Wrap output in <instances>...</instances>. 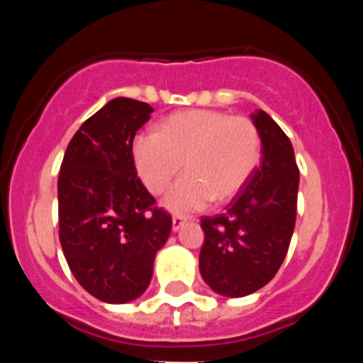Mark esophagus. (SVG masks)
I'll return each instance as SVG.
<instances>
[{
  "label": "esophagus",
  "instance_id": "esophagus-1",
  "mask_svg": "<svg viewBox=\"0 0 363 363\" xmlns=\"http://www.w3.org/2000/svg\"><path fill=\"white\" fill-rule=\"evenodd\" d=\"M186 223V218L184 216H181V215H174V218H172V230H179V228L182 227V225Z\"/></svg>",
  "mask_w": 363,
  "mask_h": 363
}]
</instances>
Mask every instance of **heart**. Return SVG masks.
Here are the masks:
<instances>
[{"instance_id":"heart-1","label":"heart","mask_w":363,"mask_h":363,"mask_svg":"<svg viewBox=\"0 0 363 363\" xmlns=\"http://www.w3.org/2000/svg\"><path fill=\"white\" fill-rule=\"evenodd\" d=\"M133 158L143 184L165 198L176 213L201 210L213 199L230 201L247 184L261 158V133L244 116L222 111L193 109L170 114L160 133L141 131L133 140Z\"/></svg>"}]
</instances>
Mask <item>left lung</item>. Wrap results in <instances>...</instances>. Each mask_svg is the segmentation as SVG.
Here are the masks:
<instances>
[{
    "label": "left lung",
    "mask_w": 363,
    "mask_h": 363,
    "mask_svg": "<svg viewBox=\"0 0 363 363\" xmlns=\"http://www.w3.org/2000/svg\"><path fill=\"white\" fill-rule=\"evenodd\" d=\"M252 121L261 133L259 167L223 213L201 216L203 280L225 297H245L272 281L297 218L298 167L289 136L264 111Z\"/></svg>",
    "instance_id": "left-lung-1"
}]
</instances>
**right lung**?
Listing matches in <instances>:
<instances>
[{
    "label": "right lung",
    "mask_w": 363,
    "mask_h": 363,
    "mask_svg": "<svg viewBox=\"0 0 363 363\" xmlns=\"http://www.w3.org/2000/svg\"><path fill=\"white\" fill-rule=\"evenodd\" d=\"M147 102L118 97L74 133L57 177L60 242L77 281L99 301L124 303L150 285L172 216L140 181L133 158Z\"/></svg>",
    "instance_id": "right-lung-1"
}]
</instances>
